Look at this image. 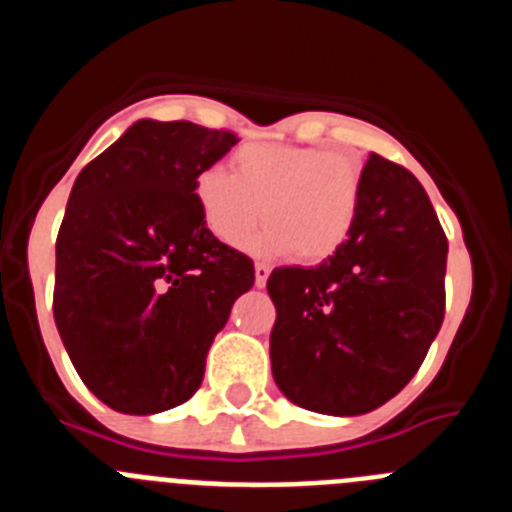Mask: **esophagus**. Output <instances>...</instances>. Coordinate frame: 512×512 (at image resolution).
Wrapping results in <instances>:
<instances>
[{"mask_svg":"<svg viewBox=\"0 0 512 512\" xmlns=\"http://www.w3.org/2000/svg\"><path fill=\"white\" fill-rule=\"evenodd\" d=\"M271 274V266L256 264V287H266V279Z\"/></svg>","mask_w":512,"mask_h":512,"instance_id":"esophagus-1","label":"esophagus"}]
</instances>
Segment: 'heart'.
Segmentation results:
<instances>
[{"instance_id":"heart-1","label":"heart","mask_w":512,"mask_h":512,"mask_svg":"<svg viewBox=\"0 0 512 512\" xmlns=\"http://www.w3.org/2000/svg\"><path fill=\"white\" fill-rule=\"evenodd\" d=\"M230 171L207 166L194 179L202 223L225 246H241L264 215L269 225L248 243L256 256L323 261L354 230L361 169L348 156L251 143L233 153Z\"/></svg>"}]
</instances>
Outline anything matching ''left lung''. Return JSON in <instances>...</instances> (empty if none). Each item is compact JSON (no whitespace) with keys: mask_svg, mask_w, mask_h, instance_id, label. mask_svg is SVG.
Masks as SVG:
<instances>
[{"mask_svg":"<svg viewBox=\"0 0 512 512\" xmlns=\"http://www.w3.org/2000/svg\"><path fill=\"white\" fill-rule=\"evenodd\" d=\"M449 243L408 169L372 156L351 235L315 269L271 271V374L312 413L364 415L415 377L443 323Z\"/></svg>","mask_w":512,"mask_h":512,"instance_id":"left-lung-1","label":"left lung"}]
</instances>
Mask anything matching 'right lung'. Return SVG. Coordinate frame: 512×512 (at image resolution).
<instances>
[{
  "instance_id": "add662e5",
  "label": "right lung",
  "mask_w": 512,
  "mask_h": 512,
  "mask_svg": "<svg viewBox=\"0 0 512 512\" xmlns=\"http://www.w3.org/2000/svg\"><path fill=\"white\" fill-rule=\"evenodd\" d=\"M235 146L194 122H133L71 189L56 241L53 318L89 390L156 415L200 390L253 261L205 228L194 179Z\"/></svg>"
}]
</instances>
